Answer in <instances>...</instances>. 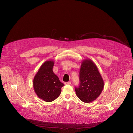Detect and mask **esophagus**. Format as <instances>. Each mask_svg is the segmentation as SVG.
<instances>
[{"instance_id": "34e87169", "label": "esophagus", "mask_w": 133, "mask_h": 133, "mask_svg": "<svg viewBox=\"0 0 133 133\" xmlns=\"http://www.w3.org/2000/svg\"><path fill=\"white\" fill-rule=\"evenodd\" d=\"M64 84H65V85H71V83L70 82H65V83H64Z\"/></svg>"}]
</instances>
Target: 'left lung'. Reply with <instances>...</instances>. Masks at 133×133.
Segmentation results:
<instances>
[{"instance_id":"left-lung-1","label":"left lung","mask_w":133,"mask_h":133,"mask_svg":"<svg viewBox=\"0 0 133 133\" xmlns=\"http://www.w3.org/2000/svg\"><path fill=\"white\" fill-rule=\"evenodd\" d=\"M79 79V86L75 88L77 97L86 103L95 100L102 93L104 83L97 66L91 59H86L82 62Z\"/></svg>"}]
</instances>
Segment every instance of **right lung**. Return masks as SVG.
<instances>
[{
  "label": "right lung",
  "mask_w": 133,
  "mask_h": 133,
  "mask_svg": "<svg viewBox=\"0 0 133 133\" xmlns=\"http://www.w3.org/2000/svg\"><path fill=\"white\" fill-rule=\"evenodd\" d=\"M53 60H47L40 66L33 81V87L37 96L47 102L55 100L64 86L53 72Z\"/></svg>",
  "instance_id": "add662e5"
}]
</instances>
